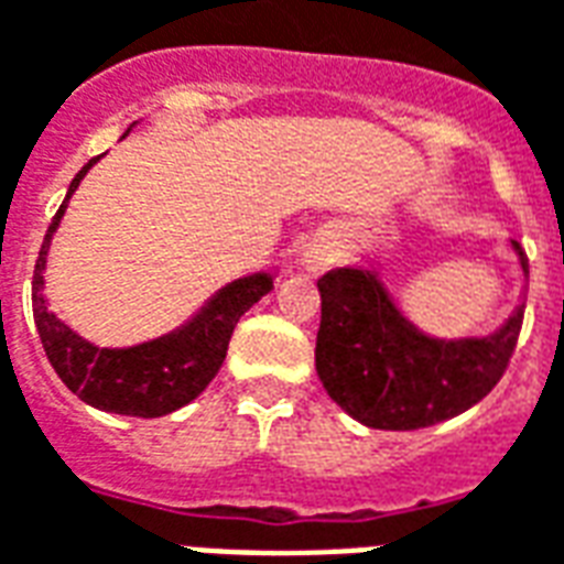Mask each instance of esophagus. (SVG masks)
Returning a JSON list of instances; mask_svg holds the SVG:
<instances>
[{"label":"esophagus","instance_id":"34e87169","mask_svg":"<svg viewBox=\"0 0 564 564\" xmlns=\"http://www.w3.org/2000/svg\"><path fill=\"white\" fill-rule=\"evenodd\" d=\"M335 262V250H332V245L328 241H316V245H307L302 253V265L307 271H325L328 265Z\"/></svg>","mask_w":564,"mask_h":564}]
</instances>
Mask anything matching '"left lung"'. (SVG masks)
Returning <instances> with one entry per match:
<instances>
[{"mask_svg":"<svg viewBox=\"0 0 564 564\" xmlns=\"http://www.w3.org/2000/svg\"><path fill=\"white\" fill-rule=\"evenodd\" d=\"M511 245L529 274L527 253ZM316 286V373L340 410L377 431L431 427L487 398L514 356L527 307L494 335L436 340L400 314L373 271L332 269Z\"/></svg>","mask_w":564,"mask_h":564,"instance_id":"8db88e82","label":"left lung"}]
</instances>
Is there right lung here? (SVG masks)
Here are the masks:
<instances>
[{
  "label": "right lung",
  "mask_w": 564,
  "mask_h": 564,
  "mask_svg": "<svg viewBox=\"0 0 564 564\" xmlns=\"http://www.w3.org/2000/svg\"><path fill=\"white\" fill-rule=\"evenodd\" d=\"M131 131V128H128ZM124 131V133H128ZM98 158H91L74 176L68 197L50 224L32 278V311L35 325L50 365L59 373L65 386L86 400L89 406L116 415H137V419H158L166 412H176L194 398L203 394V388L218 377L220 365L227 358L229 337L245 311L260 302L271 290V274L260 271L241 281L224 286L212 302L199 311L194 319L173 335L158 337L149 344L128 346V349H104L80 335H74L68 325L56 319L44 299V265H47V248L53 232L59 227L70 194L77 191L80 178L89 173V166Z\"/></svg>",
  "instance_id": "add662e5"
}]
</instances>
